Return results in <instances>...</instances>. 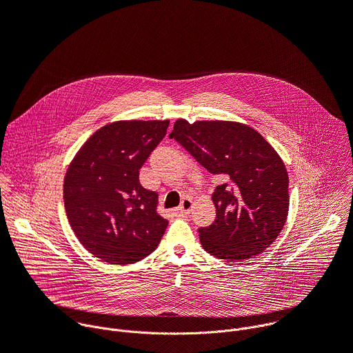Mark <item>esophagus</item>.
Masks as SVG:
<instances>
[{
  "mask_svg": "<svg viewBox=\"0 0 353 353\" xmlns=\"http://www.w3.org/2000/svg\"><path fill=\"white\" fill-rule=\"evenodd\" d=\"M191 208H192V199H191V198H184V199L181 201V204L179 205L177 211H179L180 214L185 215V214H190Z\"/></svg>",
  "mask_w": 353,
  "mask_h": 353,
  "instance_id": "1",
  "label": "esophagus"
}]
</instances>
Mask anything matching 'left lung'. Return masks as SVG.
Here are the masks:
<instances>
[{
	"instance_id": "left-lung-1",
	"label": "left lung",
	"mask_w": 353,
	"mask_h": 353,
	"mask_svg": "<svg viewBox=\"0 0 353 353\" xmlns=\"http://www.w3.org/2000/svg\"><path fill=\"white\" fill-rule=\"evenodd\" d=\"M169 138L223 180L212 194L215 221L198 229L204 250L226 261L261 254L281 233L289 210V177L275 149L254 128L233 121L180 119Z\"/></svg>"
}]
</instances>
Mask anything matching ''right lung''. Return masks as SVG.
Instances as JSON below:
<instances>
[{"instance_id": "1", "label": "right lung", "mask_w": 353, "mask_h": 353, "mask_svg": "<svg viewBox=\"0 0 353 353\" xmlns=\"http://www.w3.org/2000/svg\"><path fill=\"white\" fill-rule=\"evenodd\" d=\"M169 120L116 121L97 130L78 150L64 179L68 222L90 254L109 264H132L158 247L168 219L158 194L139 183V169L165 138Z\"/></svg>"}]
</instances>
